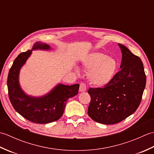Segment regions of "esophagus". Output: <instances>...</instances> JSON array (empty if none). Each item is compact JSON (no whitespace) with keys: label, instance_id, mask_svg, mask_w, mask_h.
<instances>
[{"label":"esophagus","instance_id":"obj_1","mask_svg":"<svg viewBox=\"0 0 154 154\" xmlns=\"http://www.w3.org/2000/svg\"><path fill=\"white\" fill-rule=\"evenodd\" d=\"M87 90V85L85 83H81L80 87H79V91L81 92H83V91H85Z\"/></svg>","mask_w":154,"mask_h":154}]
</instances>
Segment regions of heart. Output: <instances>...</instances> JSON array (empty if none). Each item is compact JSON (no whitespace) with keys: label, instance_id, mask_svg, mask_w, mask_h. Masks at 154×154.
Listing matches in <instances>:
<instances>
[{"label":"heart","instance_id":"heart-1","mask_svg":"<svg viewBox=\"0 0 154 154\" xmlns=\"http://www.w3.org/2000/svg\"><path fill=\"white\" fill-rule=\"evenodd\" d=\"M86 69L89 71V79L94 85L103 86L109 83L116 74L118 63L114 58L96 52L90 54L83 61Z\"/></svg>","mask_w":154,"mask_h":154}]
</instances>
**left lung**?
<instances>
[{
	"label": "left lung",
	"mask_w": 154,
	"mask_h": 154,
	"mask_svg": "<svg viewBox=\"0 0 154 154\" xmlns=\"http://www.w3.org/2000/svg\"><path fill=\"white\" fill-rule=\"evenodd\" d=\"M119 45L122 54L120 71L104 87L88 90L91 96L88 115L104 124L119 123L134 112L146 87L142 60L124 45Z\"/></svg>",
	"instance_id": "1"
}]
</instances>
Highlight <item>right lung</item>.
<instances>
[{
  "label": "right lung",
  "instance_id": "right-lung-1",
  "mask_svg": "<svg viewBox=\"0 0 154 154\" xmlns=\"http://www.w3.org/2000/svg\"><path fill=\"white\" fill-rule=\"evenodd\" d=\"M50 45L38 42L33 50H49ZM32 50L20 54L10 69L7 86L8 97L12 106L24 119L37 124L50 123L63 115L67 100L76 95L79 84L64 85L59 84L46 95L35 98L26 94L20 87L18 75L21 67L32 54Z\"/></svg>",
  "mask_w": 154,
  "mask_h": 154
}]
</instances>
